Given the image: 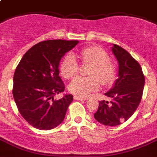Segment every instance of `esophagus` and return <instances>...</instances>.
<instances>
[{
	"label": "esophagus",
	"mask_w": 157,
	"mask_h": 157,
	"mask_svg": "<svg viewBox=\"0 0 157 157\" xmlns=\"http://www.w3.org/2000/svg\"><path fill=\"white\" fill-rule=\"evenodd\" d=\"M74 99H76V100H86V99H88V98L81 97V96H77V95H75Z\"/></svg>",
	"instance_id": "obj_1"
}]
</instances>
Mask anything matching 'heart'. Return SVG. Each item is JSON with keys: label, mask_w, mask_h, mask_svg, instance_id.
<instances>
[{"label": "heart", "mask_w": 157, "mask_h": 157, "mask_svg": "<svg viewBox=\"0 0 157 157\" xmlns=\"http://www.w3.org/2000/svg\"><path fill=\"white\" fill-rule=\"evenodd\" d=\"M80 58L84 62L92 65L89 72L90 77H77L69 84V90L77 96L86 97L99 88V80L103 84H111L114 78V65L108 62L107 53L98 46H90L83 49L80 53ZM60 71L62 77L71 78L77 73L78 65L73 54H68L62 62Z\"/></svg>", "instance_id": "heart-1"}]
</instances>
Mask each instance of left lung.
<instances>
[{"instance_id":"1","label":"left lung","mask_w":157,"mask_h":157,"mask_svg":"<svg viewBox=\"0 0 157 157\" xmlns=\"http://www.w3.org/2000/svg\"><path fill=\"white\" fill-rule=\"evenodd\" d=\"M111 51L118 61V78L112 88L104 94L110 102H99L95 119L104 126H115L133 115L141 102L144 77L141 65L121 46L113 44Z\"/></svg>"}]
</instances>
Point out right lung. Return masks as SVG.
Here are the masks:
<instances>
[{
    "mask_svg": "<svg viewBox=\"0 0 157 157\" xmlns=\"http://www.w3.org/2000/svg\"><path fill=\"white\" fill-rule=\"evenodd\" d=\"M79 41L46 40L25 53L13 77V95L22 117L33 127L49 130L63 122L68 107L73 100L71 94L54 100L56 94L65 91L59 77L60 61Z\"/></svg>",
    "mask_w": 157,
    "mask_h": 157,
    "instance_id": "1",
    "label": "right lung"
}]
</instances>
